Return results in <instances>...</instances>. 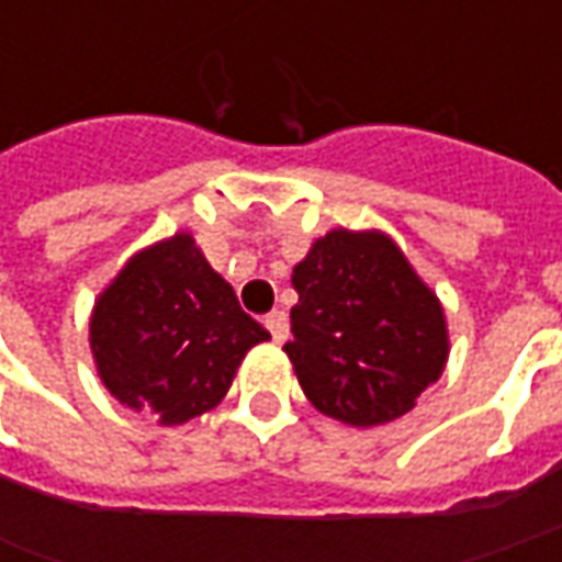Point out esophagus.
Returning a JSON list of instances; mask_svg holds the SVG:
<instances>
[{
	"label": "esophagus",
	"mask_w": 562,
	"mask_h": 562,
	"mask_svg": "<svg viewBox=\"0 0 562 562\" xmlns=\"http://www.w3.org/2000/svg\"><path fill=\"white\" fill-rule=\"evenodd\" d=\"M265 325H268V330L273 334V340L277 342L289 340V316H285L282 310L268 313V316H265Z\"/></svg>",
	"instance_id": "obj_1"
}]
</instances>
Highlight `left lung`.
<instances>
[{
    "label": "left lung",
    "mask_w": 562,
    "mask_h": 562,
    "mask_svg": "<svg viewBox=\"0 0 562 562\" xmlns=\"http://www.w3.org/2000/svg\"><path fill=\"white\" fill-rule=\"evenodd\" d=\"M292 342L306 401L352 427L401 418L448 361L436 292L385 232L334 228L292 270Z\"/></svg>",
    "instance_id": "left-lung-1"
}]
</instances>
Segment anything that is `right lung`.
<instances>
[{
    "label": "right lung",
    "mask_w": 562,
    "mask_h": 562,
    "mask_svg": "<svg viewBox=\"0 0 562 562\" xmlns=\"http://www.w3.org/2000/svg\"><path fill=\"white\" fill-rule=\"evenodd\" d=\"M265 340L268 330L240 310L189 232L128 258L90 316L102 385L161 427L216 409L246 352Z\"/></svg>",
    "instance_id": "add662e5"
}]
</instances>
